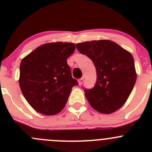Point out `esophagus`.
<instances>
[{
  "mask_svg": "<svg viewBox=\"0 0 152 152\" xmlns=\"http://www.w3.org/2000/svg\"><path fill=\"white\" fill-rule=\"evenodd\" d=\"M83 82H84V78H81V79H79V80H78V82H79V85H82Z\"/></svg>",
  "mask_w": 152,
  "mask_h": 152,
  "instance_id": "esophagus-1",
  "label": "esophagus"
}]
</instances>
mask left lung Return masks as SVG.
I'll return each instance as SVG.
<instances>
[{
	"label": "left lung",
	"instance_id": "left-lung-1",
	"mask_svg": "<svg viewBox=\"0 0 152 152\" xmlns=\"http://www.w3.org/2000/svg\"><path fill=\"white\" fill-rule=\"evenodd\" d=\"M76 46L93 61L96 69L94 87L84 90L90 106L104 114L114 113L125 104L136 82L132 55L107 39L82 42Z\"/></svg>",
	"mask_w": 152,
	"mask_h": 152
}]
</instances>
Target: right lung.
I'll return each instance as SVG.
<instances>
[{
	"label": "right lung",
	"mask_w": 152,
	"mask_h": 152,
	"mask_svg": "<svg viewBox=\"0 0 152 152\" xmlns=\"http://www.w3.org/2000/svg\"><path fill=\"white\" fill-rule=\"evenodd\" d=\"M76 47L70 42H51L37 48L22 59L19 84L28 103L45 115L60 113L72 87L78 85L67 59Z\"/></svg>",
	"instance_id": "obj_1"
}]
</instances>
